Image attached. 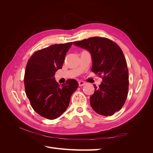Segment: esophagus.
I'll return each instance as SVG.
<instances>
[{
	"label": "esophagus",
	"instance_id": "34e87169",
	"mask_svg": "<svg viewBox=\"0 0 153 153\" xmlns=\"http://www.w3.org/2000/svg\"><path fill=\"white\" fill-rule=\"evenodd\" d=\"M78 84H79L80 87H82L83 85H84L85 84V83L84 81H79L78 82Z\"/></svg>",
	"mask_w": 153,
	"mask_h": 153
}]
</instances>
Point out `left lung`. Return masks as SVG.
Instances as JSON below:
<instances>
[{"label":"left lung","mask_w":153,"mask_h":153,"mask_svg":"<svg viewBox=\"0 0 153 153\" xmlns=\"http://www.w3.org/2000/svg\"><path fill=\"white\" fill-rule=\"evenodd\" d=\"M73 44L89 51L92 71L103 75L99 87L94 85L95 91L90 98L91 107L98 114L110 116L121 110L128 93V69L122 50L112 40L100 37Z\"/></svg>","instance_id":"1"}]
</instances>
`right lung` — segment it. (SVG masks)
Wrapping results in <instances>:
<instances>
[{
    "label": "right lung",
    "mask_w": 153,
    "mask_h": 153,
    "mask_svg": "<svg viewBox=\"0 0 153 153\" xmlns=\"http://www.w3.org/2000/svg\"><path fill=\"white\" fill-rule=\"evenodd\" d=\"M73 43L57 44L34 52L27 64L24 84L32 108L41 116L55 119L68 108L72 94L78 87L74 79L59 85L55 73L61 69Z\"/></svg>",
    "instance_id": "obj_1"
}]
</instances>
